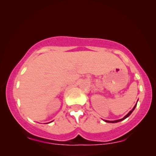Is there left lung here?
<instances>
[{
  "instance_id": "left-lung-1",
  "label": "left lung",
  "mask_w": 156,
  "mask_h": 156,
  "mask_svg": "<svg viewBox=\"0 0 156 156\" xmlns=\"http://www.w3.org/2000/svg\"><path fill=\"white\" fill-rule=\"evenodd\" d=\"M137 103H136V105H134V108H132V110H131V111H129V112L128 113H127V114H126V116H125L124 117V118H123V119H119V120H115V121H107V120H104L105 121V122H108V123H116V122H121V121H122V120H124V119H126V118H127V117L128 116H130V115H131V113H132V112H133V111L134 110V108H135V107L136 106H137Z\"/></svg>"
}]
</instances>
